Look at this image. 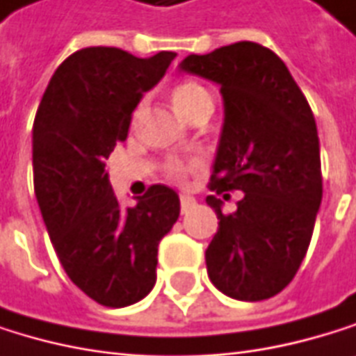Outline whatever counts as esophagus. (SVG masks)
<instances>
[{"mask_svg":"<svg viewBox=\"0 0 356 356\" xmlns=\"http://www.w3.org/2000/svg\"><path fill=\"white\" fill-rule=\"evenodd\" d=\"M179 202H181V213H186V211H190L196 204V198L190 196V194H181L179 196Z\"/></svg>","mask_w":356,"mask_h":356,"instance_id":"34e87169","label":"esophagus"}]
</instances>
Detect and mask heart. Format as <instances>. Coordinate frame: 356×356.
Returning <instances> with one entry per match:
<instances>
[{
	"label": "heart",
	"instance_id": "1",
	"mask_svg": "<svg viewBox=\"0 0 356 356\" xmlns=\"http://www.w3.org/2000/svg\"><path fill=\"white\" fill-rule=\"evenodd\" d=\"M209 99V92L196 84V82H179L172 90H170V101L175 105V109L179 111L184 118H190V113L194 111V107ZM202 168V160L198 158H190V160H168L166 166H164V175L168 177L170 181H177V184H184L190 175L198 172Z\"/></svg>",
	"mask_w": 356,
	"mask_h": 356
}]
</instances>
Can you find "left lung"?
Wrapping results in <instances>:
<instances>
[{
	"label": "left lung",
	"instance_id": "obj_1",
	"mask_svg": "<svg viewBox=\"0 0 356 356\" xmlns=\"http://www.w3.org/2000/svg\"><path fill=\"white\" fill-rule=\"evenodd\" d=\"M181 69L217 82L225 107L207 196L219 219L209 278L227 298L268 300L300 270L323 198L312 109L287 65L255 42L190 54ZM234 189L245 194L225 216L216 196Z\"/></svg>",
	"mask_w": 356,
	"mask_h": 356
}]
</instances>
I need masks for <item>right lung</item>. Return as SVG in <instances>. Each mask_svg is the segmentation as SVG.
<instances>
[{
	"label": "right lung",
	"mask_w": 356,
	"mask_h": 356,
	"mask_svg": "<svg viewBox=\"0 0 356 356\" xmlns=\"http://www.w3.org/2000/svg\"><path fill=\"white\" fill-rule=\"evenodd\" d=\"M175 56L82 48L58 65L35 113L33 184L44 223L67 276L101 306L124 308L152 291L158 245L179 217V196L166 186L120 209L105 170L143 92Z\"/></svg>",
	"instance_id": "right-lung-1"
}]
</instances>
